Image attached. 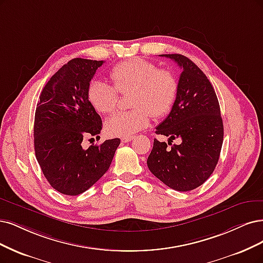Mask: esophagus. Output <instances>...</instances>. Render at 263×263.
<instances>
[{"label": "esophagus", "instance_id": "obj_1", "mask_svg": "<svg viewBox=\"0 0 263 263\" xmlns=\"http://www.w3.org/2000/svg\"><path fill=\"white\" fill-rule=\"evenodd\" d=\"M134 138H135L134 136H130V137H123V138L121 139V141L124 142V143H125V142H129V141H132Z\"/></svg>", "mask_w": 263, "mask_h": 263}]
</instances>
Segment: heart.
Here are the masks:
<instances>
[{"mask_svg": "<svg viewBox=\"0 0 263 263\" xmlns=\"http://www.w3.org/2000/svg\"><path fill=\"white\" fill-rule=\"evenodd\" d=\"M113 87L92 81L87 90L90 104L100 114L113 113L121 95H129L130 111L113 115L105 122V132L114 137H130L146 128L150 115H167L178 95V81L173 71L159 68L143 59H132L114 66L110 73Z\"/></svg>", "mask_w": 263, "mask_h": 263, "instance_id": "obj_1", "label": "heart"}]
</instances>
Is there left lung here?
I'll list each match as a JSON object with an SVG mask.
<instances>
[{"mask_svg":"<svg viewBox=\"0 0 263 263\" xmlns=\"http://www.w3.org/2000/svg\"><path fill=\"white\" fill-rule=\"evenodd\" d=\"M183 69L178 95L168 116L156 128L166 142L153 141L147 164L151 173L172 189L189 192L210 177L218 164L223 143V121L214 89L195 63L182 54H162Z\"/></svg>","mask_w":263,"mask_h":263,"instance_id":"1","label":"left lung"}]
</instances>
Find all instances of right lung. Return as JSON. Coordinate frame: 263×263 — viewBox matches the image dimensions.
<instances>
[{"instance_id":"obj_1","label":"right lung","mask_w":263,"mask_h":263,"mask_svg":"<svg viewBox=\"0 0 263 263\" xmlns=\"http://www.w3.org/2000/svg\"><path fill=\"white\" fill-rule=\"evenodd\" d=\"M103 61L73 59L44 86L33 125L35 158L44 177L59 193L77 196L100 179L111 165L120 138L81 147L85 137L100 138L102 121L87 90Z\"/></svg>"}]
</instances>
